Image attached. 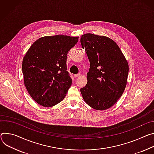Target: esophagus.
Returning a JSON list of instances; mask_svg holds the SVG:
<instances>
[{"label": "esophagus", "instance_id": "obj_1", "mask_svg": "<svg viewBox=\"0 0 154 154\" xmlns=\"http://www.w3.org/2000/svg\"><path fill=\"white\" fill-rule=\"evenodd\" d=\"M80 76V74L79 73V74H76V75H74V76L75 77V78H77V77H78V76Z\"/></svg>", "mask_w": 154, "mask_h": 154}]
</instances>
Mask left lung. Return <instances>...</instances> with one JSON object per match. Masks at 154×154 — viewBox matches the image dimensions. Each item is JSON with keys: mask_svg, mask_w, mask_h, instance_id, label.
<instances>
[{"mask_svg": "<svg viewBox=\"0 0 154 154\" xmlns=\"http://www.w3.org/2000/svg\"><path fill=\"white\" fill-rule=\"evenodd\" d=\"M81 44L90 62L86 86L80 89L86 103L96 110L112 106L127 86L128 63L117 43L108 37L86 33Z\"/></svg>", "mask_w": 154, "mask_h": 154, "instance_id": "obj_1", "label": "left lung"}]
</instances>
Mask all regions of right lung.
I'll list each match as a JSON object with an SVG mask.
<instances>
[{"mask_svg": "<svg viewBox=\"0 0 154 154\" xmlns=\"http://www.w3.org/2000/svg\"><path fill=\"white\" fill-rule=\"evenodd\" d=\"M78 37L45 36L34 42L23 60L24 82L32 99L52 107L65 98L72 79L66 71V54Z\"/></svg>", "mask_w": 154, "mask_h": 154, "instance_id": "right-lung-1", "label": "right lung"}]
</instances>
